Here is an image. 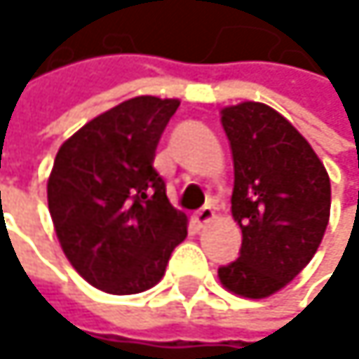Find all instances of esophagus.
I'll use <instances>...</instances> for the list:
<instances>
[{
    "label": "esophagus",
    "instance_id": "34e87169",
    "mask_svg": "<svg viewBox=\"0 0 359 359\" xmlns=\"http://www.w3.org/2000/svg\"><path fill=\"white\" fill-rule=\"evenodd\" d=\"M213 217H215V211L211 209V206H204V209H200L194 215V222L198 224V228H204L209 222H213Z\"/></svg>",
    "mask_w": 359,
    "mask_h": 359
}]
</instances>
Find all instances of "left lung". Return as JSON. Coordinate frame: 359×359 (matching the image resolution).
Instances as JSON below:
<instances>
[{
	"instance_id": "8db88e82",
	"label": "left lung",
	"mask_w": 359,
	"mask_h": 359,
	"mask_svg": "<svg viewBox=\"0 0 359 359\" xmlns=\"http://www.w3.org/2000/svg\"><path fill=\"white\" fill-rule=\"evenodd\" d=\"M219 114L234 163L232 217L243 241L241 256L217 278L234 295L263 299L295 280L319 250L330 176L306 137L269 105L245 101Z\"/></svg>"
}]
</instances>
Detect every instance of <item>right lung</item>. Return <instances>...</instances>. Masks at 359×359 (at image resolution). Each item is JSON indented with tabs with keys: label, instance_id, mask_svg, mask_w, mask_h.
Returning <instances> with one entry per match:
<instances>
[{
	"label": "right lung",
	"instance_id": "obj_1",
	"mask_svg": "<svg viewBox=\"0 0 359 359\" xmlns=\"http://www.w3.org/2000/svg\"><path fill=\"white\" fill-rule=\"evenodd\" d=\"M178 99L135 96L68 137L55 155L47 202L62 252L75 271L111 295L153 288L187 237V215L153 168Z\"/></svg>",
	"mask_w": 359,
	"mask_h": 359
}]
</instances>
